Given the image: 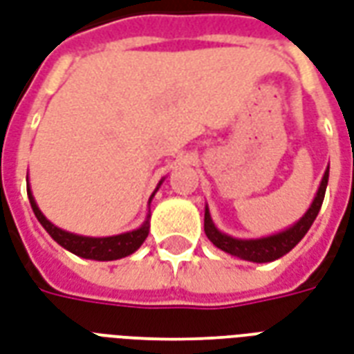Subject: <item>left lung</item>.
I'll return each mask as SVG.
<instances>
[{"label":"left lung","instance_id":"left-lung-1","mask_svg":"<svg viewBox=\"0 0 354 354\" xmlns=\"http://www.w3.org/2000/svg\"><path fill=\"white\" fill-rule=\"evenodd\" d=\"M326 184H328V169L324 172L321 185L317 189V195L313 198V203L308 208V212L304 214L297 223L289 227V229L281 230L277 234L264 238H255V240H243V238H232L229 234H225L217 229L214 221H212L208 206L204 210V232L216 248L223 250L225 253H230L234 257H240L243 261H251V263H272L276 259L283 257L285 253H289L295 245H297L306 232L310 230V227L315 221L317 214L321 210L323 204L324 191H326Z\"/></svg>","mask_w":354,"mask_h":354}]
</instances>
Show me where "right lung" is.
I'll return each instance as SVG.
<instances>
[{
	"instance_id": "right-lung-1",
	"label": "right lung",
	"mask_w": 354,
	"mask_h": 354,
	"mask_svg": "<svg viewBox=\"0 0 354 354\" xmlns=\"http://www.w3.org/2000/svg\"><path fill=\"white\" fill-rule=\"evenodd\" d=\"M163 182V180H161ZM159 182V185H161ZM157 185V189H159ZM156 189V191H157ZM153 191V195H156ZM153 195L150 197V201L153 198ZM28 198H30L31 208H33V214L39 219V223L43 225L44 230L50 234L54 240H56L62 248H65L71 253H75L78 257L82 259H91V261H116V259L127 257L131 253L142 245V242L148 236L150 232V214L146 217V221L142 223V227H138L135 230H129V232H124V234H116V236H106V238H91V236H80V234H73V232H67V230L59 229L54 223H50L46 217L43 216V212L39 210L37 203L33 198V193L28 187Z\"/></svg>"
}]
</instances>
